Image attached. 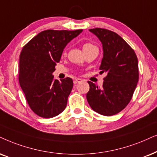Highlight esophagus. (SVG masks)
I'll return each mask as SVG.
<instances>
[{"label":"esophagus","mask_w":157,"mask_h":157,"mask_svg":"<svg viewBox=\"0 0 157 157\" xmlns=\"http://www.w3.org/2000/svg\"><path fill=\"white\" fill-rule=\"evenodd\" d=\"M82 81V79H80V78H76L75 79V82L76 83H79V82H81Z\"/></svg>","instance_id":"obj_1"}]
</instances>
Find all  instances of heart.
Returning <instances> with one entry per match:
<instances>
[{
    "label": "heart",
    "mask_w": 157,
    "mask_h": 157,
    "mask_svg": "<svg viewBox=\"0 0 157 157\" xmlns=\"http://www.w3.org/2000/svg\"><path fill=\"white\" fill-rule=\"evenodd\" d=\"M93 47H95V45H93L92 43H85L82 45V49H83V51H84L85 52V51H86L89 50V49L91 48H93Z\"/></svg>",
    "instance_id": "b5f03b06"
}]
</instances>
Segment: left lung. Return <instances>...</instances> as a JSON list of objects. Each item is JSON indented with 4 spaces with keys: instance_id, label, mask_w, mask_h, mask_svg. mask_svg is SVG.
<instances>
[{
    "instance_id": "obj_1",
    "label": "left lung",
    "mask_w": 157,
    "mask_h": 157,
    "mask_svg": "<svg viewBox=\"0 0 157 157\" xmlns=\"http://www.w3.org/2000/svg\"><path fill=\"white\" fill-rule=\"evenodd\" d=\"M89 30L101 41L104 56L99 69L107 75L101 88L88 81L87 101L95 112L112 116L124 109L131 100L139 77L138 58L133 49L114 32L103 28Z\"/></svg>"
}]
</instances>
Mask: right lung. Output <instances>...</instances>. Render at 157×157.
I'll list each match as a JSON object with an SVG mask.
<instances>
[{"label":"right lung","mask_w":157,"mask_h":157,"mask_svg":"<svg viewBox=\"0 0 157 157\" xmlns=\"http://www.w3.org/2000/svg\"><path fill=\"white\" fill-rule=\"evenodd\" d=\"M82 32L44 30L23 47L19 56V81L33 112L51 118L65 109L73 87L72 79L55 80L52 73L69 41Z\"/></svg>","instance_id":"add662e5"}]
</instances>
